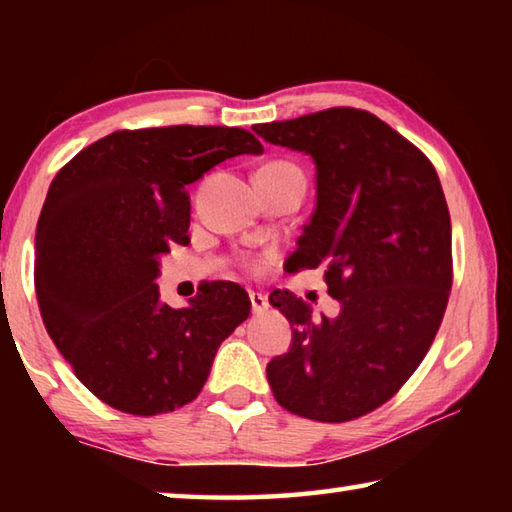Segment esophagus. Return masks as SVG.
Here are the masks:
<instances>
[{"mask_svg": "<svg viewBox=\"0 0 512 512\" xmlns=\"http://www.w3.org/2000/svg\"><path fill=\"white\" fill-rule=\"evenodd\" d=\"M250 307H253V314L255 316H262L264 311H268V300L262 293H250Z\"/></svg>", "mask_w": 512, "mask_h": 512, "instance_id": "34e87169", "label": "esophagus"}]
</instances>
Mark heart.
<instances>
[{"mask_svg": "<svg viewBox=\"0 0 512 512\" xmlns=\"http://www.w3.org/2000/svg\"><path fill=\"white\" fill-rule=\"evenodd\" d=\"M266 167H291V164L289 162H271V164H266ZM246 268H248V271H255V273L264 271L266 259H248Z\"/></svg>", "mask_w": 512, "mask_h": 512, "instance_id": "obj_1", "label": "heart"}]
</instances>
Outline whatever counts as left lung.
I'll return each instance as SVG.
<instances>
[{
    "label": "left lung",
    "mask_w": 512,
    "mask_h": 512,
    "mask_svg": "<svg viewBox=\"0 0 512 512\" xmlns=\"http://www.w3.org/2000/svg\"><path fill=\"white\" fill-rule=\"evenodd\" d=\"M266 142L316 162V210L289 271L325 268L336 318H314L289 291L271 305L291 348L266 366L277 404L318 422H348L400 391L429 352L452 291V221L427 155L359 108L255 124Z\"/></svg>",
    "instance_id": "8db88e82"
}]
</instances>
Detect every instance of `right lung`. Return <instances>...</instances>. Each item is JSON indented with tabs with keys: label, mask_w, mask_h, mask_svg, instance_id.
I'll return each instance as SVG.
<instances>
[{
	"label": "right lung",
	"mask_w": 512,
	"mask_h": 512,
	"mask_svg": "<svg viewBox=\"0 0 512 512\" xmlns=\"http://www.w3.org/2000/svg\"><path fill=\"white\" fill-rule=\"evenodd\" d=\"M264 151L244 128L115 131L51 180L36 230V296L58 352L117 411L158 415L196 400L219 345L250 314L235 282H212L173 309L155 277L189 244V192L205 171Z\"/></svg>",
	"instance_id": "obj_1"
}]
</instances>
